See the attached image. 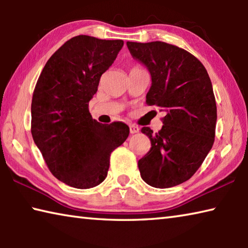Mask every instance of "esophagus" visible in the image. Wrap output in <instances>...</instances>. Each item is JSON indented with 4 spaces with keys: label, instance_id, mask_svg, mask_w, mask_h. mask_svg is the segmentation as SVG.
<instances>
[{
    "label": "esophagus",
    "instance_id": "1",
    "mask_svg": "<svg viewBox=\"0 0 248 248\" xmlns=\"http://www.w3.org/2000/svg\"><path fill=\"white\" fill-rule=\"evenodd\" d=\"M139 127H138V125H136V124H131L130 125V133L131 134H134V133H138L139 132Z\"/></svg>",
    "mask_w": 248,
    "mask_h": 248
}]
</instances>
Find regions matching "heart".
<instances>
[{
  "instance_id": "obj_1",
  "label": "heart",
  "mask_w": 248,
  "mask_h": 248,
  "mask_svg": "<svg viewBox=\"0 0 248 248\" xmlns=\"http://www.w3.org/2000/svg\"><path fill=\"white\" fill-rule=\"evenodd\" d=\"M136 68H137V66H136Z\"/></svg>"
}]
</instances>
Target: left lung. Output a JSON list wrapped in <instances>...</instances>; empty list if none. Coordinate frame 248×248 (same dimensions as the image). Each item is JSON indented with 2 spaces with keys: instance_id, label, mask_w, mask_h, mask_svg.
I'll list each match as a JSON object with an SVG mask.
<instances>
[{
  "instance_id": "8db88e82",
  "label": "left lung",
  "mask_w": 248,
  "mask_h": 248,
  "mask_svg": "<svg viewBox=\"0 0 248 248\" xmlns=\"http://www.w3.org/2000/svg\"><path fill=\"white\" fill-rule=\"evenodd\" d=\"M127 46L152 78L145 103L166 111L157 133L141 129L151 141L150 151L138 162L141 177L155 188L177 186L194 176L215 142L217 104L211 79L198 59L177 46L163 41H128Z\"/></svg>"
}]
</instances>
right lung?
I'll return each instance as SVG.
<instances>
[{
  "label": "right lung",
  "instance_id": "1",
  "mask_svg": "<svg viewBox=\"0 0 248 248\" xmlns=\"http://www.w3.org/2000/svg\"><path fill=\"white\" fill-rule=\"evenodd\" d=\"M123 46V40L75 36L50 57L33 90L32 139L52 175L71 187L103 183L111 152L129 136L125 124H102L89 110L100 77Z\"/></svg>",
  "mask_w": 248,
  "mask_h": 248
}]
</instances>
